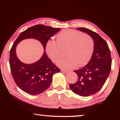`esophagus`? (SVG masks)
<instances>
[{"mask_svg":"<svg viewBox=\"0 0 120 120\" xmlns=\"http://www.w3.org/2000/svg\"><path fill=\"white\" fill-rule=\"evenodd\" d=\"M61 71L62 72H64V73H68L70 72L71 71L70 70H62Z\"/></svg>","mask_w":120,"mask_h":120,"instance_id":"obj_1","label":"esophagus"}]
</instances>
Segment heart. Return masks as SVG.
Segmentation results:
<instances>
[{"mask_svg":"<svg viewBox=\"0 0 120 120\" xmlns=\"http://www.w3.org/2000/svg\"><path fill=\"white\" fill-rule=\"evenodd\" d=\"M68 49L66 58L58 60L57 65L63 68H72L78 64L86 65L91 59L94 49V41L88 34L75 30H63L57 36V43L48 41L46 51L53 62H56Z\"/></svg>","mask_w":120,"mask_h":120,"instance_id":"b5f03b06","label":"heart"}]
</instances>
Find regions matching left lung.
Listing matches in <instances>:
<instances>
[{"instance_id": "left-lung-1", "label": "left lung", "mask_w": 120, "mask_h": 120, "mask_svg": "<svg viewBox=\"0 0 120 120\" xmlns=\"http://www.w3.org/2000/svg\"><path fill=\"white\" fill-rule=\"evenodd\" d=\"M78 30L93 38L94 49L90 61L85 67L74 71L78 76L77 82L70 84L74 92L81 96L93 95L103 87L110 72L111 58L107 43L96 32L86 28Z\"/></svg>"}]
</instances>
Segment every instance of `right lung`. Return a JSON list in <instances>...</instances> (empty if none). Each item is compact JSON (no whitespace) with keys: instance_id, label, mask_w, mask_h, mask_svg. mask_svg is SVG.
I'll list each match as a JSON object with an SVG mask.
<instances>
[{"instance_id":"add662e5","label":"right lung","mask_w":120,"mask_h":120,"mask_svg":"<svg viewBox=\"0 0 120 120\" xmlns=\"http://www.w3.org/2000/svg\"><path fill=\"white\" fill-rule=\"evenodd\" d=\"M60 29L43 25H35L21 32L13 43L10 52L11 72L17 86L25 92L33 95L43 92L49 87L53 75L60 72V70L45 52L36 62L29 64L22 62L15 52L17 45L22 40L32 38L39 41L45 50L48 40Z\"/></svg>"}]
</instances>
